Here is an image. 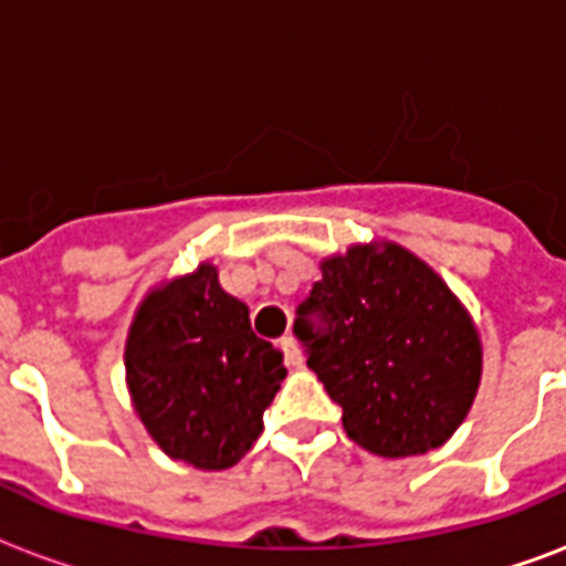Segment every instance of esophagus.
<instances>
[{
    "label": "esophagus",
    "mask_w": 566,
    "mask_h": 566,
    "mask_svg": "<svg viewBox=\"0 0 566 566\" xmlns=\"http://www.w3.org/2000/svg\"><path fill=\"white\" fill-rule=\"evenodd\" d=\"M279 346H282L284 361L291 364V367H302V349H300V344L293 340V335H284L282 340H279Z\"/></svg>",
    "instance_id": "1"
}]
</instances>
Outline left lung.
<instances>
[{"mask_svg":"<svg viewBox=\"0 0 566 566\" xmlns=\"http://www.w3.org/2000/svg\"><path fill=\"white\" fill-rule=\"evenodd\" d=\"M319 270L293 332L344 408L346 434L381 458L443 447L482 381L473 317L426 261L390 240L349 247Z\"/></svg>","mask_w":566,"mask_h":566,"instance_id":"obj_1","label":"left lung"}]
</instances>
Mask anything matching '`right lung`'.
<instances>
[{
	"label": "right lung",
	"mask_w": 566,
	"mask_h": 566,
	"mask_svg": "<svg viewBox=\"0 0 566 566\" xmlns=\"http://www.w3.org/2000/svg\"><path fill=\"white\" fill-rule=\"evenodd\" d=\"M284 376L282 353L252 332L249 308L222 291L213 264L149 291L128 328L137 417L167 455L196 470L247 455Z\"/></svg>",
	"instance_id": "right-lung-1"
}]
</instances>
